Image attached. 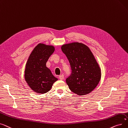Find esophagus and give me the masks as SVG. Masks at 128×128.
I'll list each match as a JSON object with an SVG mask.
<instances>
[{
	"label": "esophagus",
	"instance_id": "1",
	"mask_svg": "<svg viewBox=\"0 0 128 128\" xmlns=\"http://www.w3.org/2000/svg\"><path fill=\"white\" fill-rule=\"evenodd\" d=\"M59 78L60 80H64V74L60 75V76H59Z\"/></svg>",
	"mask_w": 128,
	"mask_h": 128
}]
</instances>
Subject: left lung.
Here are the masks:
<instances>
[{"mask_svg":"<svg viewBox=\"0 0 128 128\" xmlns=\"http://www.w3.org/2000/svg\"><path fill=\"white\" fill-rule=\"evenodd\" d=\"M62 52L67 57L71 72L66 78L70 90L78 95L90 93L98 84L101 72L89 48L82 43L64 45Z\"/></svg>","mask_w":128,"mask_h":128,"instance_id":"8db88e82","label":"left lung"}]
</instances>
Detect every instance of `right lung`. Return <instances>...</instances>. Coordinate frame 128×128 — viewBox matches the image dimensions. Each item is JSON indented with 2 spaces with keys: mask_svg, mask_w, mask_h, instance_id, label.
Masks as SVG:
<instances>
[{
  "mask_svg": "<svg viewBox=\"0 0 128 128\" xmlns=\"http://www.w3.org/2000/svg\"><path fill=\"white\" fill-rule=\"evenodd\" d=\"M54 50L52 46L39 44L28 57L24 77L29 86L36 93L43 94L48 92L57 80L46 66Z\"/></svg>",
  "mask_w": 128,
  "mask_h": 128,
  "instance_id": "add662e5",
  "label": "right lung"
}]
</instances>
